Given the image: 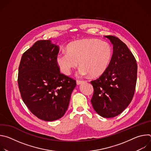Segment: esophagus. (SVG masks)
<instances>
[{
    "label": "esophagus",
    "instance_id": "obj_1",
    "mask_svg": "<svg viewBox=\"0 0 151 151\" xmlns=\"http://www.w3.org/2000/svg\"><path fill=\"white\" fill-rule=\"evenodd\" d=\"M83 82H84L83 81H79V80H77V81H76V83H77V85H80V84H81V83H83Z\"/></svg>",
    "mask_w": 151,
    "mask_h": 151
}]
</instances>
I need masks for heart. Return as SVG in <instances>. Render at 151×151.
Masks as SVG:
<instances>
[{
	"instance_id": "obj_1",
	"label": "heart",
	"mask_w": 151,
	"mask_h": 151,
	"mask_svg": "<svg viewBox=\"0 0 151 151\" xmlns=\"http://www.w3.org/2000/svg\"><path fill=\"white\" fill-rule=\"evenodd\" d=\"M112 56V50L109 43L96 39H85L70 43L66 47V52L57 55L56 61L64 75H69L79 62V75L90 74L97 77L107 70Z\"/></svg>"
}]
</instances>
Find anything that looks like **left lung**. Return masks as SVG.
<instances>
[{"instance_id": "8db88e82", "label": "left lung", "mask_w": 151, "mask_h": 151, "mask_svg": "<svg viewBox=\"0 0 151 151\" xmlns=\"http://www.w3.org/2000/svg\"><path fill=\"white\" fill-rule=\"evenodd\" d=\"M113 44V55L105 72L91 81L94 111L104 118L122 113L133 99L137 81L136 60L127 46L114 36H105Z\"/></svg>"}]
</instances>
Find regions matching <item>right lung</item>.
<instances>
[{"label":"right lung","mask_w":151,"mask_h":151,"mask_svg":"<svg viewBox=\"0 0 151 151\" xmlns=\"http://www.w3.org/2000/svg\"><path fill=\"white\" fill-rule=\"evenodd\" d=\"M59 47L40 40L22 55L18 83L24 103L38 118L52 121L68 110L76 81L60 73L56 61Z\"/></svg>","instance_id":"add662e5"}]
</instances>
